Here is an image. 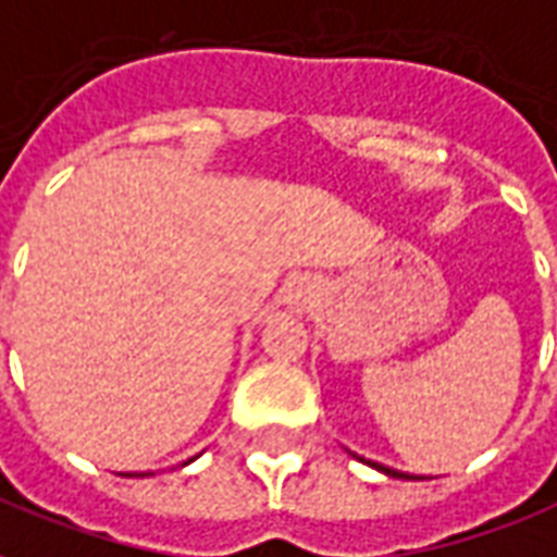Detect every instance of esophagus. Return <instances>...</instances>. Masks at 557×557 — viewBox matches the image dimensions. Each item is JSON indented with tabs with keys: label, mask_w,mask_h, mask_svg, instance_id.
Returning <instances> with one entry per match:
<instances>
[{
	"label": "esophagus",
	"mask_w": 557,
	"mask_h": 557,
	"mask_svg": "<svg viewBox=\"0 0 557 557\" xmlns=\"http://www.w3.org/2000/svg\"><path fill=\"white\" fill-rule=\"evenodd\" d=\"M315 297V288L309 280H292L286 286V304L295 309H307Z\"/></svg>",
	"instance_id": "esophagus-1"
}]
</instances>
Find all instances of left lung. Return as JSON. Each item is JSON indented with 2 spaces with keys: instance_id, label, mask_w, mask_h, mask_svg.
I'll use <instances>...</instances> for the list:
<instances>
[{
  "instance_id": "8db88e82",
  "label": "left lung",
  "mask_w": 557,
  "mask_h": 557,
  "mask_svg": "<svg viewBox=\"0 0 557 557\" xmlns=\"http://www.w3.org/2000/svg\"><path fill=\"white\" fill-rule=\"evenodd\" d=\"M350 456L359 458L356 453H350ZM359 461H364V458H359ZM364 465H371L373 470H380V473H385V476H392V479H420V476H411V473H400V470H394V467L380 465V461H364Z\"/></svg>"
}]
</instances>
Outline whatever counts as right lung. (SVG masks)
<instances>
[{"instance_id": "add662e5", "label": "right lung", "mask_w": 557, "mask_h": 557, "mask_svg": "<svg viewBox=\"0 0 557 557\" xmlns=\"http://www.w3.org/2000/svg\"><path fill=\"white\" fill-rule=\"evenodd\" d=\"M189 461H195V458H189ZM189 461H184V465H189ZM131 476V473H127ZM137 476H151V473H137Z\"/></svg>"}]
</instances>
